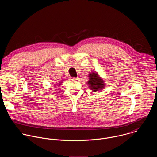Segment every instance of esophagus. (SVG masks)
I'll list each match as a JSON object with an SVG mask.
<instances>
[{
    "mask_svg": "<svg viewBox=\"0 0 157 157\" xmlns=\"http://www.w3.org/2000/svg\"><path fill=\"white\" fill-rule=\"evenodd\" d=\"M71 80L75 81V80H78V77H71Z\"/></svg>",
    "mask_w": 157,
    "mask_h": 157,
    "instance_id": "esophagus-1",
    "label": "esophagus"
}]
</instances>
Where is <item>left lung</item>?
I'll return each instance as SVG.
<instances>
[{
	"mask_svg": "<svg viewBox=\"0 0 157 157\" xmlns=\"http://www.w3.org/2000/svg\"><path fill=\"white\" fill-rule=\"evenodd\" d=\"M90 80L88 82V84L90 90L94 92L100 90L103 88L104 82L101 78H100L97 72H92L89 74Z\"/></svg>",
	"mask_w": 157,
	"mask_h": 157,
	"instance_id": "1",
	"label": "left lung"
}]
</instances>
